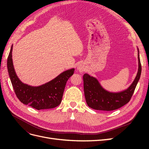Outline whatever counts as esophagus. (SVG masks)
Wrapping results in <instances>:
<instances>
[{"instance_id":"34e87169","label":"esophagus","mask_w":149,"mask_h":149,"mask_svg":"<svg viewBox=\"0 0 149 149\" xmlns=\"http://www.w3.org/2000/svg\"><path fill=\"white\" fill-rule=\"evenodd\" d=\"M84 67L83 66H82L81 65H80V66H79L78 67V70L80 71V72H82V71H84Z\"/></svg>"}]
</instances>
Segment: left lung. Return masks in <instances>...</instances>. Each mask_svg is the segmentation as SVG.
I'll return each instance as SVG.
<instances>
[{
    "label": "left lung",
    "mask_w": 149,
    "mask_h": 149,
    "mask_svg": "<svg viewBox=\"0 0 149 149\" xmlns=\"http://www.w3.org/2000/svg\"><path fill=\"white\" fill-rule=\"evenodd\" d=\"M137 50L139 69L137 76L132 84L123 91L119 93L107 91L101 86L95 78L88 74L83 75L84 96L89 107L96 110L109 111L118 109L129 102L141 74L142 66L139 49Z\"/></svg>",
    "instance_id": "obj_1"
}]
</instances>
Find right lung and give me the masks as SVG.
<instances>
[{
  "instance_id": "1",
  "label": "right lung",
  "mask_w": 149,
  "mask_h": 149,
  "mask_svg": "<svg viewBox=\"0 0 149 149\" xmlns=\"http://www.w3.org/2000/svg\"><path fill=\"white\" fill-rule=\"evenodd\" d=\"M12 45L7 58V69L12 86L17 98L24 104L40 110L54 108L61 102L68 79L74 73V69L63 72L55 79L39 86L24 84L17 77L13 68Z\"/></svg>"
}]
</instances>
